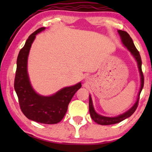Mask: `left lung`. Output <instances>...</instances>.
Masks as SVG:
<instances>
[{"label": "left lung", "instance_id": "8db88e82", "mask_svg": "<svg viewBox=\"0 0 152 152\" xmlns=\"http://www.w3.org/2000/svg\"><path fill=\"white\" fill-rule=\"evenodd\" d=\"M118 34H119L121 38V41L123 42L124 45L125 46L127 47L129 51L132 53V55L134 56V58H136L137 61L138 63V66H139V72H140L141 75V88L140 91H139V95H138V98L137 100V102L135 103V104L133 106V107L132 109H130L128 111H126L124 114L119 115L118 116H116V117H106V116H101L96 113L95 110L94 109L93 104H92V100L91 98V96H89V112L91 117L92 118V119L94 120V121L96 122L97 124L101 125H110V124H114L119 123L123 121V120L126 119V118L129 117V116H132V114H134V111H136V109H137L138 105H139V96H140V94L142 92V90L144 87V74H143L142 70V58H141L140 54H139V52L138 51L135 46H134L133 41H132V38L130 37V36L129 34L126 31H121L119 30L118 31Z\"/></svg>", "mask_w": 152, "mask_h": 152}]
</instances>
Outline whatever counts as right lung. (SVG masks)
I'll return each instance as SVG.
<instances>
[{
	"instance_id": "add662e5",
	"label": "right lung",
	"mask_w": 152,
	"mask_h": 152,
	"mask_svg": "<svg viewBox=\"0 0 152 152\" xmlns=\"http://www.w3.org/2000/svg\"><path fill=\"white\" fill-rule=\"evenodd\" d=\"M45 29L40 28L29 36L17 58L14 88L19 106L23 114L38 123L53 124L60 122L65 116L71 99L81 87V83L62 88L51 96H42L34 91L27 73V60L31 44L36 35Z\"/></svg>"
}]
</instances>
